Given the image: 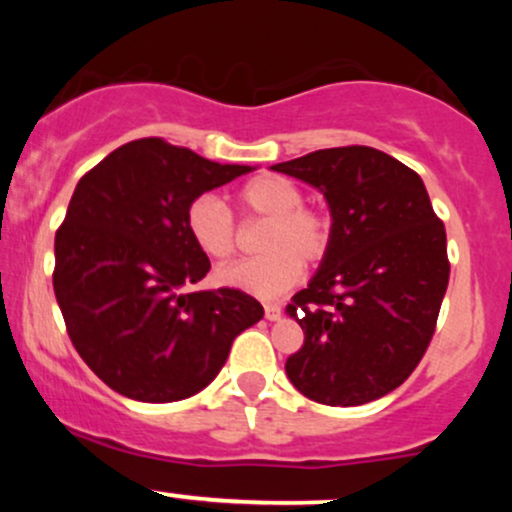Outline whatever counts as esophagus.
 Masks as SVG:
<instances>
[{"instance_id":"esophagus-1","label":"esophagus","mask_w":512,"mask_h":512,"mask_svg":"<svg viewBox=\"0 0 512 512\" xmlns=\"http://www.w3.org/2000/svg\"><path fill=\"white\" fill-rule=\"evenodd\" d=\"M264 317H267V320H279L281 317V305H276V303H267L264 305Z\"/></svg>"}]
</instances>
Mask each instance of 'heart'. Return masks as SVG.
Masks as SVG:
<instances>
[{"label": "heart", "mask_w": 512, "mask_h": 512, "mask_svg": "<svg viewBox=\"0 0 512 512\" xmlns=\"http://www.w3.org/2000/svg\"><path fill=\"white\" fill-rule=\"evenodd\" d=\"M245 216L267 219L260 248L264 255L221 269L216 279L260 298L279 296L301 279V262L317 264L330 250L332 223L325 211L305 207L303 192L284 175H257L236 192ZM185 231L195 248L214 262L236 255V221L216 197L192 199L185 211Z\"/></svg>", "instance_id": "obj_1"}]
</instances>
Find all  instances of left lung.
I'll list each match as a JSON object with an SVG mask.
<instances>
[{"label": "left lung", "mask_w": 512, "mask_h": 512, "mask_svg": "<svg viewBox=\"0 0 512 512\" xmlns=\"http://www.w3.org/2000/svg\"><path fill=\"white\" fill-rule=\"evenodd\" d=\"M327 199L330 250L286 305L305 342L286 375L330 407L385 397L424 358L450 279L445 226L424 180L370 146H339L276 163Z\"/></svg>", "instance_id": "1"}]
</instances>
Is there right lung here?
Instances as JSON below:
<instances>
[{
	"label": "right lung",
	"instance_id": "add662e5",
	"mask_svg": "<svg viewBox=\"0 0 512 512\" xmlns=\"http://www.w3.org/2000/svg\"><path fill=\"white\" fill-rule=\"evenodd\" d=\"M250 170L146 137L76 185L52 286L74 349L120 395L151 404L197 395L233 339L262 320V305L238 289L190 293L211 264L185 231L192 199Z\"/></svg>",
	"mask_w": 512,
	"mask_h": 512
}]
</instances>
